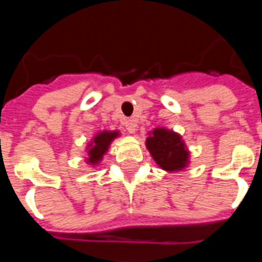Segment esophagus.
Returning a JSON list of instances; mask_svg holds the SVG:
<instances>
[{
    "label": "esophagus",
    "instance_id": "obj_1",
    "mask_svg": "<svg viewBox=\"0 0 262 262\" xmlns=\"http://www.w3.org/2000/svg\"><path fill=\"white\" fill-rule=\"evenodd\" d=\"M123 125H125V127H126V130L129 133H135L137 130V122H136L135 119H126Z\"/></svg>",
    "mask_w": 262,
    "mask_h": 262
}]
</instances>
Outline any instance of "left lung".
Returning <instances> with one entry per match:
<instances>
[{
  "mask_svg": "<svg viewBox=\"0 0 262 262\" xmlns=\"http://www.w3.org/2000/svg\"><path fill=\"white\" fill-rule=\"evenodd\" d=\"M147 148L160 167L167 171H178L186 167L189 152L181 136L172 130L158 127L147 139Z\"/></svg>",
  "mask_w": 262,
  "mask_h": 262,
  "instance_id": "obj_1",
  "label": "left lung"
}]
</instances>
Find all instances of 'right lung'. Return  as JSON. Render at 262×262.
I'll return each mask as SVG.
<instances>
[{
  "instance_id": "1",
  "label": "right lung",
  "mask_w": 262,
  "mask_h": 262,
  "mask_svg": "<svg viewBox=\"0 0 262 262\" xmlns=\"http://www.w3.org/2000/svg\"><path fill=\"white\" fill-rule=\"evenodd\" d=\"M118 136V132H102L98 136H95L94 143L90 144L88 151V162L91 164H96L100 162L102 156L108 149V145L113 140Z\"/></svg>"
}]
</instances>
